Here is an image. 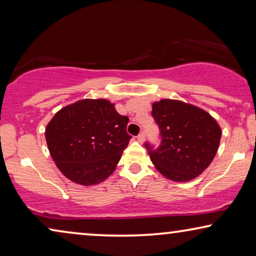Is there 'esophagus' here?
Listing matches in <instances>:
<instances>
[{
	"label": "esophagus",
	"mask_w": 256,
	"mask_h": 256,
	"mask_svg": "<svg viewBox=\"0 0 256 256\" xmlns=\"http://www.w3.org/2000/svg\"><path fill=\"white\" fill-rule=\"evenodd\" d=\"M138 141L140 143H143V141H144V134H143V132L138 136Z\"/></svg>",
	"instance_id": "obj_1"
}]
</instances>
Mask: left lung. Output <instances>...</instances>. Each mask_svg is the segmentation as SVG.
<instances>
[{
  "mask_svg": "<svg viewBox=\"0 0 256 256\" xmlns=\"http://www.w3.org/2000/svg\"><path fill=\"white\" fill-rule=\"evenodd\" d=\"M152 114L162 135L157 150L146 144L156 170L174 182H188L204 172L222 138L216 118L200 107L174 99L152 102Z\"/></svg>",
  "mask_w": 256,
  "mask_h": 256,
  "instance_id": "left-lung-1",
  "label": "left lung"
}]
</instances>
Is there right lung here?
I'll list each match as a JSON object with an SVG mask.
<instances>
[{
    "label": "right lung",
    "mask_w": 256,
    "mask_h": 256,
    "mask_svg": "<svg viewBox=\"0 0 256 256\" xmlns=\"http://www.w3.org/2000/svg\"><path fill=\"white\" fill-rule=\"evenodd\" d=\"M129 118L107 99H82L62 107L45 129L52 160L76 184L96 185L116 169L132 138Z\"/></svg>",
    "instance_id": "right-lung-1"
}]
</instances>
